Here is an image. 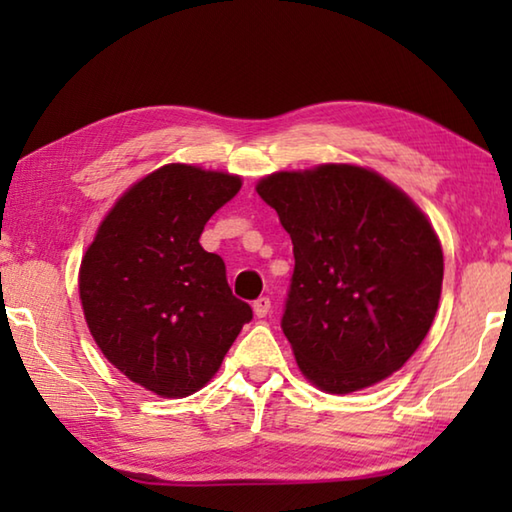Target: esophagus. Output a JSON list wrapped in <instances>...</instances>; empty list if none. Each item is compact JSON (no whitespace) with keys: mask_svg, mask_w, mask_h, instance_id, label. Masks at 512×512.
<instances>
[{"mask_svg":"<svg viewBox=\"0 0 512 512\" xmlns=\"http://www.w3.org/2000/svg\"><path fill=\"white\" fill-rule=\"evenodd\" d=\"M253 311H255L257 318H264V316L268 314V311H271V298H266V296L257 298V300L253 302Z\"/></svg>","mask_w":512,"mask_h":512,"instance_id":"1","label":"esophagus"}]
</instances>
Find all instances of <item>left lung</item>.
Listing matches in <instances>:
<instances>
[{"instance_id": "8db88e82", "label": "left lung", "mask_w": 512, "mask_h": 512, "mask_svg": "<svg viewBox=\"0 0 512 512\" xmlns=\"http://www.w3.org/2000/svg\"><path fill=\"white\" fill-rule=\"evenodd\" d=\"M257 194L291 235L282 332L302 375L345 395L400 370L443 289V248L420 207L354 164L277 171Z\"/></svg>"}]
</instances>
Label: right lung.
Listing matches in <instances>:
<instances>
[{"instance_id": "right-lung-1", "label": "right lung", "mask_w": 512, "mask_h": 512, "mask_svg": "<svg viewBox=\"0 0 512 512\" xmlns=\"http://www.w3.org/2000/svg\"><path fill=\"white\" fill-rule=\"evenodd\" d=\"M241 178L167 164L119 198L79 273L83 314L117 370L162 397H187L219 370L253 309L232 296L201 235Z\"/></svg>"}]
</instances>
